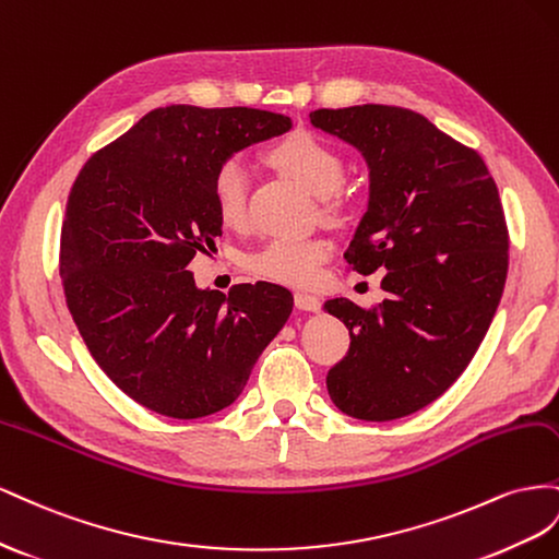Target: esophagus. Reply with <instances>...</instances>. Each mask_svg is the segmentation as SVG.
<instances>
[{
	"label": "esophagus",
	"instance_id": "1",
	"mask_svg": "<svg viewBox=\"0 0 559 559\" xmlns=\"http://www.w3.org/2000/svg\"><path fill=\"white\" fill-rule=\"evenodd\" d=\"M295 307L301 311H318L321 309V299L309 293H295Z\"/></svg>",
	"mask_w": 559,
	"mask_h": 559
}]
</instances>
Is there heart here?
<instances>
[{"instance_id": "heart-1", "label": "heart", "mask_w": 559, "mask_h": 559, "mask_svg": "<svg viewBox=\"0 0 559 559\" xmlns=\"http://www.w3.org/2000/svg\"><path fill=\"white\" fill-rule=\"evenodd\" d=\"M262 162L278 175L295 180L309 194L318 197L321 213L328 219L346 217V197L342 194V182L346 175V162L330 142L309 131H293L271 142L262 152ZM213 205L217 217L227 227H243L248 222V182L246 173L236 164L219 166L213 185ZM332 246L323 236H297L274 238L258 252L248 254L246 266L262 278L297 285L305 288L321 274L328 262Z\"/></svg>"}]
</instances>
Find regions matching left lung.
Listing matches in <instances>:
<instances>
[{
  "instance_id": "1",
  "label": "left lung",
  "mask_w": 559,
  "mask_h": 559,
  "mask_svg": "<svg viewBox=\"0 0 559 559\" xmlns=\"http://www.w3.org/2000/svg\"><path fill=\"white\" fill-rule=\"evenodd\" d=\"M309 119L368 158L370 205L344 260L362 276L386 271L389 293L368 309L325 301L350 337L328 393L348 417L401 419L454 384L497 313L510 246L499 189L480 154L412 109L356 105Z\"/></svg>"
}]
</instances>
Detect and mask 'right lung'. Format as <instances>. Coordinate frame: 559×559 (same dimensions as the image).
<instances>
[{"label": "right lung", "instance_id": "obj_1", "mask_svg": "<svg viewBox=\"0 0 559 559\" xmlns=\"http://www.w3.org/2000/svg\"><path fill=\"white\" fill-rule=\"evenodd\" d=\"M290 126L254 107H156L72 182L60 231L68 309L93 360L142 407L173 419L225 409L288 321L283 285L199 290L187 264L222 236L217 168Z\"/></svg>", "mask_w": 559, "mask_h": 559}]
</instances>
